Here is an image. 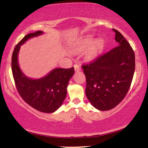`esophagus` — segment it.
<instances>
[{"label": "esophagus", "mask_w": 148, "mask_h": 148, "mask_svg": "<svg viewBox=\"0 0 148 148\" xmlns=\"http://www.w3.org/2000/svg\"><path fill=\"white\" fill-rule=\"evenodd\" d=\"M73 66H74L75 71H80V70H81V67H80L78 65V64H75L74 65H73Z\"/></svg>", "instance_id": "esophagus-1"}]
</instances>
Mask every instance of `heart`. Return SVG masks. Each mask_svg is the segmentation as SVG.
<instances>
[{
  "mask_svg": "<svg viewBox=\"0 0 148 148\" xmlns=\"http://www.w3.org/2000/svg\"><path fill=\"white\" fill-rule=\"evenodd\" d=\"M93 40L94 39L92 37L86 38L83 40L82 44L79 46V50H83L90 47L91 45H92L86 54V57L89 60H92L96 58L102 51L104 46V42L102 40H96L94 43H93Z\"/></svg>",
  "mask_w": 148,
  "mask_h": 148,
  "instance_id": "b5f03b06",
  "label": "heart"
}]
</instances>
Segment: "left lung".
<instances>
[{
  "label": "left lung",
  "mask_w": 148,
  "mask_h": 148,
  "mask_svg": "<svg viewBox=\"0 0 148 148\" xmlns=\"http://www.w3.org/2000/svg\"><path fill=\"white\" fill-rule=\"evenodd\" d=\"M119 46L82 66L86 77V96L100 110L114 108L126 96L135 67V53L130 44L116 29Z\"/></svg>",
  "instance_id": "8db88e82"
}]
</instances>
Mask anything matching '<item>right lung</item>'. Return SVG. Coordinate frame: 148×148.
<instances>
[{"mask_svg": "<svg viewBox=\"0 0 148 148\" xmlns=\"http://www.w3.org/2000/svg\"><path fill=\"white\" fill-rule=\"evenodd\" d=\"M43 33L37 31L26 35L17 45L12 54L11 68L17 90L23 100L36 110L51 113L63 102L69 81L74 74V68L54 69L47 75L38 79L28 78L20 69L18 53L20 46L29 38Z\"/></svg>", "mask_w": 148, "mask_h": 148, "instance_id": "obj_1", "label": "right lung"}]
</instances>
